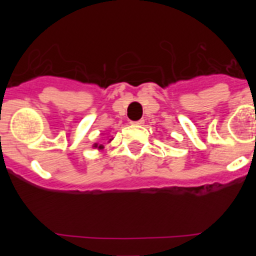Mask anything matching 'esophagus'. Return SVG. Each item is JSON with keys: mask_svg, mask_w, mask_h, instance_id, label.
<instances>
[{"mask_svg": "<svg viewBox=\"0 0 256 256\" xmlns=\"http://www.w3.org/2000/svg\"><path fill=\"white\" fill-rule=\"evenodd\" d=\"M134 125H144V120H142V118H141V120H138V121H134Z\"/></svg>", "mask_w": 256, "mask_h": 256, "instance_id": "esophagus-1", "label": "esophagus"}]
</instances>
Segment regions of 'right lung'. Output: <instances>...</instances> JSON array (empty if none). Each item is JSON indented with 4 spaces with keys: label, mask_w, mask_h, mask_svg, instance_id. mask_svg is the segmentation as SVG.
I'll use <instances>...</instances> for the list:
<instances>
[{
    "label": "right lung",
    "mask_w": 256,
    "mask_h": 256,
    "mask_svg": "<svg viewBox=\"0 0 256 256\" xmlns=\"http://www.w3.org/2000/svg\"><path fill=\"white\" fill-rule=\"evenodd\" d=\"M94 147H98V148H99V150L104 148V146H102V144H94Z\"/></svg>",
    "instance_id": "right-lung-1"
}]
</instances>
